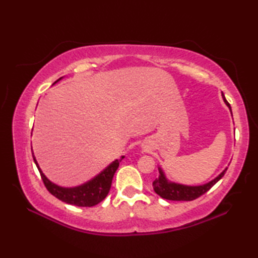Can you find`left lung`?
Listing matches in <instances>:
<instances>
[{"instance_id": "1", "label": "left lung", "mask_w": 258, "mask_h": 258, "mask_svg": "<svg viewBox=\"0 0 258 258\" xmlns=\"http://www.w3.org/2000/svg\"><path fill=\"white\" fill-rule=\"evenodd\" d=\"M224 102L226 103V105L231 109V105L229 103L226 101L225 96L223 94ZM160 169V177L156 178L154 182H153V188H154L155 193L157 195H160L162 199H165L168 201H193L196 200L197 197L202 196L203 194H205L207 190H210L214 185H215L218 180H220L225 172L227 171V168L224 169V171L218 175L216 178H214L211 180L210 183L201 185V186H187V185H182V184H176V183H172L168 182L166 179L165 175H164L163 171L161 168Z\"/></svg>"}]
</instances>
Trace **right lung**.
<instances>
[{
    "label": "right lung",
    "instance_id": "1",
    "mask_svg": "<svg viewBox=\"0 0 258 258\" xmlns=\"http://www.w3.org/2000/svg\"><path fill=\"white\" fill-rule=\"evenodd\" d=\"M61 79H58L57 81H59ZM122 158H124V156H122ZM122 158H120V160L114 161L112 164H109V165L104 169L103 172H101L97 176L89 180V182H86L85 184L76 186V187L69 188V187H61V186L55 185L54 183L50 182V180L45 177V175L42 173L40 167L37 165V162L35 160L34 155H33V160H34L36 164L38 172L41 174L42 180L43 183H44L46 189L59 201L68 203V204H71V205L81 206V207L94 206L105 199L106 195L108 194L109 188H111L114 174L116 172V169L119 165V162L122 161Z\"/></svg>",
    "mask_w": 258,
    "mask_h": 258
}]
</instances>
